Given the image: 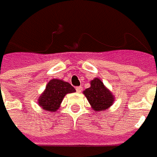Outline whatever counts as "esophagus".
Masks as SVG:
<instances>
[{
    "label": "esophagus",
    "instance_id": "34e87169",
    "mask_svg": "<svg viewBox=\"0 0 157 157\" xmlns=\"http://www.w3.org/2000/svg\"><path fill=\"white\" fill-rule=\"evenodd\" d=\"M82 90H83V88L81 87V86H78V87H76V91L78 93H80L81 91H82Z\"/></svg>",
    "mask_w": 157,
    "mask_h": 157
}]
</instances>
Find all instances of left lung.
Returning <instances> with one entry per match:
<instances>
[{
    "mask_svg": "<svg viewBox=\"0 0 157 157\" xmlns=\"http://www.w3.org/2000/svg\"><path fill=\"white\" fill-rule=\"evenodd\" d=\"M84 95L94 111H105L113 104L114 96L98 78L90 81V87L84 91Z\"/></svg>",
    "mask_w": 157,
    "mask_h": 157,
    "instance_id": "8db88e82",
    "label": "left lung"
}]
</instances>
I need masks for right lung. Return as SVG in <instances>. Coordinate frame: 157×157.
Segmentation results:
<instances>
[{
    "mask_svg": "<svg viewBox=\"0 0 157 157\" xmlns=\"http://www.w3.org/2000/svg\"><path fill=\"white\" fill-rule=\"evenodd\" d=\"M73 92H75V89L69 83L61 79H52L39 97L38 104L45 111L56 112L60 107L64 96Z\"/></svg>",
    "mask_w": 157,
    "mask_h": 157,
    "instance_id": "1",
    "label": "right lung"
}]
</instances>
